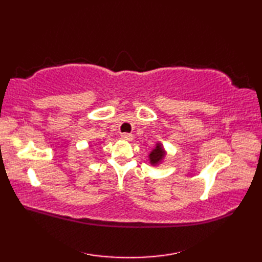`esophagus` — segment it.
Instances as JSON below:
<instances>
[{
	"instance_id": "1",
	"label": "esophagus",
	"mask_w": 262,
	"mask_h": 262,
	"mask_svg": "<svg viewBox=\"0 0 262 262\" xmlns=\"http://www.w3.org/2000/svg\"><path fill=\"white\" fill-rule=\"evenodd\" d=\"M121 138L124 141H132L133 138H134V136L132 134H128V133H124V134H121Z\"/></svg>"
}]
</instances>
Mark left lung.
<instances>
[{"label": "left lung", "mask_w": 262, "mask_h": 262, "mask_svg": "<svg viewBox=\"0 0 262 262\" xmlns=\"http://www.w3.org/2000/svg\"><path fill=\"white\" fill-rule=\"evenodd\" d=\"M165 155H166V152H165V149H164L162 144L157 143V146H155L151 151V153L148 154L149 163L154 166L159 165L164 160Z\"/></svg>", "instance_id": "8db88e82"}]
</instances>
